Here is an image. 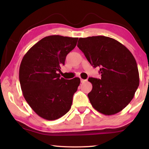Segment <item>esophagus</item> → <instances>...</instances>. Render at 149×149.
Instances as JSON below:
<instances>
[{"label": "esophagus", "mask_w": 149, "mask_h": 149, "mask_svg": "<svg viewBox=\"0 0 149 149\" xmlns=\"http://www.w3.org/2000/svg\"><path fill=\"white\" fill-rule=\"evenodd\" d=\"M86 81V80H84V79H81V83H84V82Z\"/></svg>", "instance_id": "34e87169"}]
</instances>
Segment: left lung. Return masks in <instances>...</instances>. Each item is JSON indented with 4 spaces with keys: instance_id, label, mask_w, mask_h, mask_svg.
Listing matches in <instances>:
<instances>
[{
    "instance_id": "left-lung-1",
    "label": "left lung",
    "mask_w": 149,
    "mask_h": 149,
    "mask_svg": "<svg viewBox=\"0 0 149 149\" xmlns=\"http://www.w3.org/2000/svg\"><path fill=\"white\" fill-rule=\"evenodd\" d=\"M77 47L101 79L90 77L92 90L88 94L94 109L106 115L118 113L133 99L140 83L136 61L127 48L111 38H80Z\"/></svg>"
}]
</instances>
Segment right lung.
<instances>
[{
    "instance_id": "add662e5",
    "label": "right lung",
    "mask_w": 149,
    "mask_h": 149,
    "mask_svg": "<svg viewBox=\"0 0 149 149\" xmlns=\"http://www.w3.org/2000/svg\"><path fill=\"white\" fill-rule=\"evenodd\" d=\"M78 38L52 35L43 38L24 55L19 69L22 93L39 116L61 118L70 110L80 79H65L59 72Z\"/></svg>"
}]
</instances>
